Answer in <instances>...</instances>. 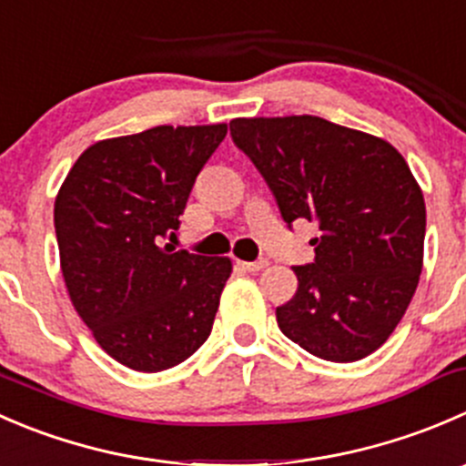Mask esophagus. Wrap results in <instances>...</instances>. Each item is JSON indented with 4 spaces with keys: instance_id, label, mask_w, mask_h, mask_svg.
I'll use <instances>...</instances> for the list:
<instances>
[{
    "instance_id": "obj_1",
    "label": "esophagus",
    "mask_w": 466,
    "mask_h": 466,
    "mask_svg": "<svg viewBox=\"0 0 466 466\" xmlns=\"http://www.w3.org/2000/svg\"><path fill=\"white\" fill-rule=\"evenodd\" d=\"M239 267H242L244 271H260L267 267V260H253V262H239Z\"/></svg>"
}]
</instances>
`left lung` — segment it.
Wrapping results in <instances>:
<instances>
[{"instance_id": "1", "label": "left lung", "mask_w": 466, "mask_h": 466, "mask_svg": "<svg viewBox=\"0 0 466 466\" xmlns=\"http://www.w3.org/2000/svg\"><path fill=\"white\" fill-rule=\"evenodd\" d=\"M231 137L269 186L280 218L319 227L315 260L276 308L285 338L330 362L374 353L417 289L426 204L403 156L380 137L312 115L239 117Z\"/></svg>"}]
</instances>
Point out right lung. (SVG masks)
<instances>
[{
    "label": "right lung",
    "mask_w": 466,
    "mask_h": 466,
    "mask_svg": "<svg viewBox=\"0 0 466 466\" xmlns=\"http://www.w3.org/2000/svg\"><path fill=\"white\" fill-rule=\"evenodd\" d=\"M227 124L156 127L87 147L54 204L67 292L96 344L145 374L187 360L213 330L228 258L174 248L195 178Z\"/></svg>",
    "instance_id": "right-lung-1"
}]
</instances>
